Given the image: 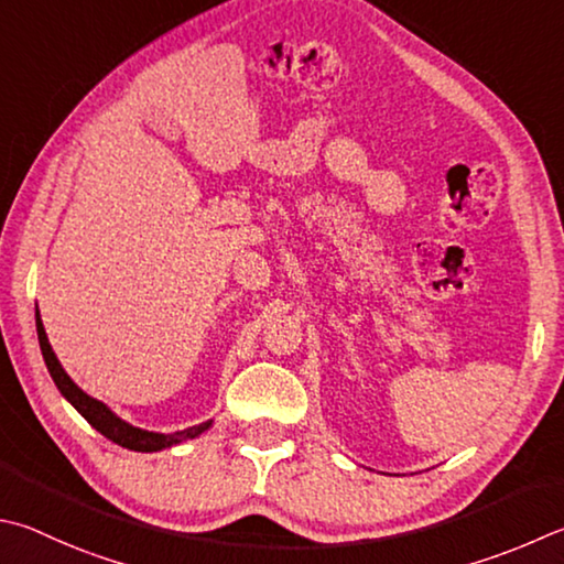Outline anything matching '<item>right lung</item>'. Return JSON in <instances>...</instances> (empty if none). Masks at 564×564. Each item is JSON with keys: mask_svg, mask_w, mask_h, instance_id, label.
Here are the masks:
<instances>
[{"mask_svg": "<svg viewBox=\"0 0 564 564\" xmlns=\"http://www.w3.org/2000/svg\"><path fill=\"white\" fill-rule=\"evenodd\" d=\"M36 333H39L41 355H44V362L48 367V375H51V380L56 382L58 392L64 394L70 404L76 406V412L84 416L86 422L96 429V432H100L106 438H110L112 444H118L122 448H130V452L150 454V452H162V448H170V446H175V444L187 442V438L199 436V434H204L212 426V422H204L199 426L184 429V432L158 434V432H145V429H138V426H132L128 422H122V419L112 414L104 402H98V399L88 397L84 389H80L66 375V370L58 362L56 352L51 350L48 337H46V330H44V323H41V317H39V308H36Z\"/></svg>", "mask_w": 564, "mask_h": 564, "instance_id": "obj_1", "label": "right lung"}]
</instances>
